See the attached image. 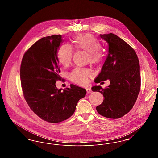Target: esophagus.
I'll use <instances>...</instances> for the list:
<instances>
[{
	"mask_svg": "<svg viewBox=\"0 0 158 158\" xmlns=\"http://www.w3.org/2000/svg\"><path fill=\"white\" fill-rule=\"evenodd\" d=\"M86 92H87V93H88V94H89V93H91L92 92V90H91V89L90 88H86Z\"/></svg>",
	"mask_w": 158,
	"mask_h": 158,
	"instance_id": "obj_1",
	"label": "esophagus"
}]
</instances>
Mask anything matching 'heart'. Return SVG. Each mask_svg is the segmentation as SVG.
<instances>
[{
  "label": "heart",
  "mask_w": 158,
  "mask_h": 158,
  "mask_svg": "<svg viewBox=\"0 0 158 158\" xmlns=\"http://www.w3.org/2000/svg\"><path fill=\"white\" fill-rule=\"evenodd\" d=\"M73 46L77 50H82L88 52V60L94 64H100L104 58L102 45L97 38L90 34H81L76 35L73 40ZM73 47L67 43L63 44L57 52V58L63 66L67 67L72 61ZM93 75V72L88 68H76L69 74L72 82L79 85H85L89 82Z\"/></svg>",
  "instance_id": "b5f03b06"
}]
</instances>
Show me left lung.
I'll return each instance as SVG.
<instances>
[{
    "mask_svg": "<svg viewBox=\"0 0 158 158\" xmlns=\"http://www.w3.org/2000/svg\"><path fill=\"white\" fill-rule=\"evenodd\" d=\"M108 43V54L95 82L110 80L105 88L95 86L92 90L103 94L104 99L97 106L100 115L117 119L128 113L140 90V64L135 50L113 33L100 35Z\"/></svg>",
    "mask_w": 158,
    "mask_h": 158,
    "instance_id": "obj_1",
    "label": "left lung"
}]
</instances>
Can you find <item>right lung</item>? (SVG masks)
Returning a JSON list of instances; mask_svg holds the SVG:
<instances>
[{
  "mask_svg": "<svg viewBox=\"0 0 158 158\" xmlns=\"http://www.w3.org/2000/svg\"><path fill=\"white\" fill-rule=\"evenodd\" d=\"M62 40L61 35L41 38L24 53L20 68L27 103L41 119L51 123L70 117L79 100L86 94V89L72 84L63 92L56 86L61 79L57 52Z\"/></svg>",
  "mask_w": 158,
  "mask_h": 158,
  "instance_id": "add662e5",
  "label": "right lung"
}]
</instances>
